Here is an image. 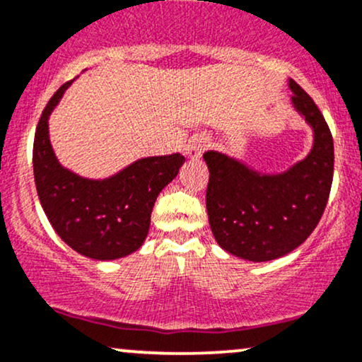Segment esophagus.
<instances>
[{
  "mask_svg": "<svg viewBox=\"0 0 362 362\" xmlns=\"http://www.w3.org/2000/svg\"><path fill=\"white\" fill-rule=\"evenodd\" d=\"M209 145H211V141H209V138L206 136L194 138L192 141L189 143V146H187V155H189L190 158H199Z\"/></svg>",
  "mask_w": 362,
  "mask_h": 362,
  "instance_id": "esophagus-1",
  "label": "esophagus"
}]
</instances>
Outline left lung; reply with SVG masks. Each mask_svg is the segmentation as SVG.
<instances>
[{
  "label": "left lung",
  "mask_w": 362,
  "mask_h": 362,
  "mask_svg": "<svg viewBox=\"0 0 362 362\" xmlns=\"http://www.w3.org/2000/svg\"><path fill=\"white\" fill-rule=\"evenodd\" d=\"M291 103L313 128L308 156L280 175H261L217 151L209 168L206 206L212 234L230 255L269 261L293 251L317 228L334 177V139L313 99L290 79Z\"/></svg>",
  "instance_id": "8db88e82"
}]
</instances>
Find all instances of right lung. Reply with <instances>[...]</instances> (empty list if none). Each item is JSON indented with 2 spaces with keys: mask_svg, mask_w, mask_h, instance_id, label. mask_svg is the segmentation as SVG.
Segmentation results:
<instances>
[{
  "mask_svg": "<svg viewBox=\"0 0 362 362\" xmlns=\"http://www.w3.org/2000/svg\"><path fill=\"white\" fill-rule=\"evenodd\" d=\"M65 82L52 95L33 139V175L40 204L65 245L93 259L132 255L145 241L155 200L185 162L180 153L141 158L106 180H87L57 162L49 139V116Z\"/></svg>",
  "mask_w": 362,
  "mask_h": 362,
  "instance_id": "right-lung-1",
  "label": "right lung"
}]
</instances>
